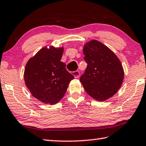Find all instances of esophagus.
<instances>
[{
    "label": "esophagus",
    "mask_w": 146,
    "mask_h": 146,
    "mask_svg": "<svg viewBox=\"0 0 146 146\" xmlns=\"http://www.w3.org/2000/svg\"><path fill=\"white\" fill-rule=\"evenodd\" d=\"M73 75L75 76V78H78L79 76H80V72L79 71H73Z\"/></svg>",
    "instance_id": "1"
}]
</instances>
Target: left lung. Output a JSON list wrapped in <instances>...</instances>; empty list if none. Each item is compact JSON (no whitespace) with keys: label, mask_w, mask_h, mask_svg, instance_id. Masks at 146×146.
Returning <instances> with one entry per match:
<instances>
[{"label":"left lung","mask_w":146,"mask_h":146,"mask_svg":"<svg viewBox=\"0 0 146 146\" xmlns=\"http://www.w3.org/2000/svg\"><path fill=\"white\" fill-rule=\"evenodd\" d=\"M84 59L87 66L80 81L90 96L104 101L117 92L123 83L124 71L113 51L96 40L85 44Z\"/></svg>","instance_id":"8db88e82"}]
</instances>
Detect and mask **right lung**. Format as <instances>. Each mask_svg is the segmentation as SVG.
<instances>
[{
  "label": "right lung",
  "instance_id": "add662e5",
  "mask_svg": "<svg viewBox=\"0 0 146 146\" xmlns=\"http://www.w3.org/2000/svg\"><path fill=\"white\" fill-rule=\"evenodd\" d=\"M63 48L50 46L40 50L26 64V86L34 98L45 104H55L66 92L74 76L61 61Z\"/></svg>",
  "mask_w": 146,
  "mask_h": 146
}]
</instances>
